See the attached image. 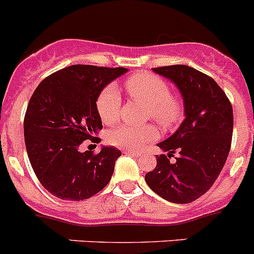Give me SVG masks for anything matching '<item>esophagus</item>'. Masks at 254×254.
<instances>
[{"instance_id": "esophagus-1", "label": "esophagus", "mask_w": 254, "mask_h": 254, "mask_svg": "<svg viewBox=\"0 0 254 254\" xmlns=\"http://www.w3.org/2000/svg\"><path fill=\"white\" fill-rule=\"evenodd\" d=\"M123 153H126V155H131V156H134V157H139V153L136 152V151H131V150H125L123 151Z\"/></svg>"}]
</instances>
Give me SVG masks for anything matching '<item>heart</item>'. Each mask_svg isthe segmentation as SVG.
Here are the masks:
<instances>
[{
  "instance_id": "1",
  "label": "heart",
  "mask_w": 254,
  "mask_h": 254,
  "mask_svg": "<svg viewBox=\"0 0 254 254\" xmlns=\"http://www.w3.org/2000/svg\"><path fill=\"white\" fill-rule=\"evenodd\" d=\"M126 90L133 101L146 107L145 117L153 120L164 128H171L183 118L180 101L171 97L169 84L160 76L150 73L134 74L126 81ZM120 108L121 95L117 87L113 84L107 85L97 99L99 117L104 123L111 125L117 121ZM156 137L157 131L151 125L142 127L121 125L107 134L111 145L126 150H139Z\"/></svg>"
}]
</instances>
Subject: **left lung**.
I'll use <instances>...</instances> for the list:
<instances>
[{
    "label": "left lung",
    "mask_w": 254,
    "mask_h": 254,
    "mask_svg": "<svg viewBox=\"0 0 254 254\" xmlns=\"http://www.w3.org/2000/svg\"><path fill=\"white\" fill-rule=\"evenodd\" d=\"M178 88L184 121L170 137L157 143L155 170L146 174L150 189L167 201L191 203L205 194L227 161L233 133V109L222 88L210 76L188 65L153 68ZM179 153L175 162L169 157Z\"/></svg>",
    "instance_id": "obj_1"
}]
</instances>
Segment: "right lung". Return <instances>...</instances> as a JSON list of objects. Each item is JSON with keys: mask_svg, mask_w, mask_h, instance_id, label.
<instances>
[{"mask_svg": "<svg viewBox=\"0 0 254 254\" xmlns=\"http://www.w3.org/2000/svg\"><path fill=\"white\" fill-rule=\"evenodd\" d=\"M126 68L71 65L37 85L24 121L30 164L41 185L63 200L88 199L106 188L115 171L118 148L102 146L97 155L79 146L99 142L103 128L97 112L102 90L126 74Z\"/></svg>", "mask_w": 254, "mask_h": 254, "instance_id": "1", "label": "right lung"}]
</instances>
